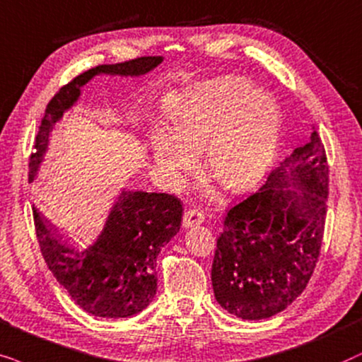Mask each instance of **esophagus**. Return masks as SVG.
Masks as SVG:
<instances>
[{
  "instance_id": "34e87169",
  "label": "esophagus",
  "mask_w": 362,
  "mask_h": 362,
  "mask_svg": "<svg viewBox=\"0 0 362 362\" xmlns=\"http://www.w3.org/2000/svg\"><path fill=\"white\" fill-rule=\"evenodd\" d=\"M205 220V214L199 209H189L185 210L184 214V226H194V225H199L202 221Z\"/></svg>"
}]
</instances>
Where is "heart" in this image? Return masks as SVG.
<instances>
[{
	"label": "heart",
	"mask_w": 362,
	"mask_h": 362,
	"mask_svg": "<svg viewBox=\"0 0 362 362\" xmlns=\"http://www.w3.org/2000/svg\"><path fill=\"white\" fill-rule=\"evenodd\" d=\"M279 112L267 94L238 76L202 86L178 115L173 132L153 139V156L163 177L178 184L205 148V167L231 192L252 187L267 172L276 148Z\"/></svg>",
	"instance_id": "1"
}]
</instances>
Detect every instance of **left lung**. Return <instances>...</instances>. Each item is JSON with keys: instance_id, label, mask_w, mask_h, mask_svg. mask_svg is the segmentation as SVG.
I'll return each mask as SVG.
<instances>
[{"instance_id": "obj_1", "label": "left lung", "mask_w": 362, "mask_h": 362, "mask_svg": "<svg viewBox=\"0 0 362 362\" xmlns=\"http://www.w3.org/2000/svg\"><path fill=\"white\" fill-rule=\"evenodd\" d=\"M288 183L303 192L285 189ZM327 185L325 144L313 131L311 141L272 170L257 192L230 206L211 264L221 308L242 320H263L301 295L320 258Z\"/></svg>"}]
</instances>
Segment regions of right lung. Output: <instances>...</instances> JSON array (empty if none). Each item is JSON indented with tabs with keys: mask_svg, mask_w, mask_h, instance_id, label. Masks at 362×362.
Returning a JSON list of instances; mask_svg holds the SVG:
<instances>
[{
	"mask_svg": "<svg viewBox=\"0 0 362 362\" xmlns=\"http://www.w3.org/2000/svg\"><path fill=\"white\" fill-rule=\"evenodd\" d=\"M160 62V56H144L100 64L62 86L41 119L30 156V180L40 167L52 125L76 103L81 86L100 72L139 76ZM182 211V202L173 195L124 192L103 231L77 242L62 240L36 209L33 218L42 258L76 305L99 317H127L146 310L156 296L157 257L180 230Z\"/></svg>",
	"mask_w": 362,
	"mask_h": 362,
	"instance_id": "right-lung-1",
	"label": "right lung"
}]
</instances>
